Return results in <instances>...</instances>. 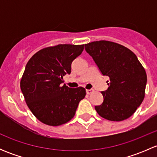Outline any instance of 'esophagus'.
Instances as JSON below:
<instances>
[{
    "label": "esophagus",
    "mask_w": 157,
    "mask_h": 157,
    "mask_svg": "<svg viewBox=\"0 0 157 157\" xmlns=\"http://www.w3.org/2000/svg\"><path fill=\"white\" fill-rule=\"evenodd\" d=\"M86 94L90 95V94H91V93H93V92H94V90H92V89H90V90H86Z\"/></svg>",
    "instance_id": "obj_1"
}]
</instances>
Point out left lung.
<instances>
[{
  "instance_id": "obj_1",
  "label": "left lung",
  "mask_w": 157,
  "mask_h": 157,
  "mask_svg": "<svg viewBox=\"0 0 157 157\" xmlns=\"http://www.w3.org/2000/svg\"><path fill=\"white\" fill-rule=\"evenodd\" d=\"M101 74L108 76L109 88L102 91L103 102L95 109L102 118L120 121L131 117L144 99L147 74L130 49L109 41L85 44Z\"/></svg>"
}]
</instances>
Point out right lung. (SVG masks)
Instances as JSON below:
<instances>
[{
    "label": "right lung",
    "mask_w": 157,
    "mask_h": 157,
    "mask_svg": "<svg viewBox=\"0 0 157 157\" xmlns=\"http://www.w3.org/2000/svg\"><path fill=\"white\" fill-rule=\"evenodd\" d=\"M84 45H58L36 52L26 64L20 88L33 115L51 126L65 124L74 116L86 90L62 85L71 72V63Z\"/></svg>",
    "instance_id": "add662e5"
}]
</instances>
